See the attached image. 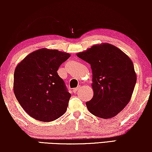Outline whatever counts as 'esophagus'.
<instances>
[{"mask_svg":"<svg viewBox=\"0 0 152 152\" xmlns=\"http://www.w3.org/2000/svg\"><path fill=\"white\" fill-rule=\"evenodd\" d=\"M78 89H79L78 87H77V88H73V89H72V91H73V93H77V91H78Z\"/></svg>","mask_w":152,"mask_h":152,"instance_id":"1","label":"esophagus"}]
</instances>
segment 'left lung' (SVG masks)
Returning <instances> with one entry per match:
<instances>
[{
	"instance_id": "8db88e82",
	"label": "left lung",
	"mask_w": 152,
	"mask_h": 152,
	"mask_svg": "<svg viewBox=\"0 0 152 152\" xmlns=\"http://www.w3.org/2000/svg\"><path fill=\"white\" fill-rule=\"evenodd\" d=\"M77 56L91 64L93 97L86 103L97 117L108 119L118 115L129 102L137 76L132 60L110 43L93 45Z\"/></svg>"
}]
</instances>
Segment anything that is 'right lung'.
<instances>
[{"instance_id": "1", "label": "right lung", "mask_w": 152, "mask_h": 152, "mask_svg": "<svg viewBox=\"0 0 152 152\" xmlns=\"http://www.w3.org/2000/svg\"><path fill=\"white\" fill-rule=\"evenodd\" d=\"M70 57L57 50L41 48L29 54L16 67L14 95L32 118L50 122L66 111L71 94L57 70Z\"/></svg>"}]
</instances>
